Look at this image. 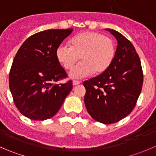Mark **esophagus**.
I'll use <instances>...</instances> for the list:
<instances>
[{
  "label": "esophagus",
  "mask_w": 156,
  "mask_h": 156,
  "mask_svg": "<svg viewBox=\"0 0 156 156\" xmlns=\"http://www.w3.org/2000/svg\"><path fill=\"white\" fill-rule=\"evenodd\" d=\"M72 84H73V85H78V84H81V81H77V80H74V81H72Z\"/></svg>",
  "instance_id": "1"
}]
</instances>
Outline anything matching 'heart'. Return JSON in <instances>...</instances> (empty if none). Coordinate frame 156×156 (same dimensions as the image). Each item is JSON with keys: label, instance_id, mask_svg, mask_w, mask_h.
<instances>
[{"label": "heart", "instance_id": "1", "mask_svg": "<svg viewBox=\"0 0 156 156\" xmlns=\"http://www.w3.org/2000/svg\"><path fill=\"white\" fill-rule=\"evenodd\" d=\"M115 56V45L112 39L96 31L80 33L71 40V45L62 43L56 50V59L65 69H72L80 58L82 60L69 72L72 78L105 72Z\"/></svg>", "mask_w": 156, "mask_h": 156}]
</instances>
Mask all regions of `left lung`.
Returning a JSON list of instances; mask_svg holds the SVG:
<instances>
[{
	"label": "left lung",
	"mask_w": 156,
	"mask_h": 156,
	"mask_svg": "<svg viewBox=\"0 0 156 156\" xmlns=\"http://www.w3.org/2000/svg\"><path fill=\"white\" fill-rule=\"evenodd\" d=\"M118 41L109 67L85 81L84 103L90 115L105 125L128 115L136 104L144 82L140 59L131 42L115 30L106 29Z\"/></svg>",
	"instance_id": "left-lung-1"
}]
</instances>
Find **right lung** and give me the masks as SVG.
I'll use <instances>...</instances> for the list:
<instances>
[{
    "mask_svg": "<svg viewBox=\"0 0 156 156\" xmlns=\"http://www.w3.org/2000/svg\"><path fill=\"white\" fill-rule=\"evenodd\" d=\"M72 29H48L26 39L17 51L9 75V86L19 111L31 120L44 121L56 114L72 89L56 57L57 47Z\"/></svg>",
    "mask_w": 156,
    "mask_h": 156,
    "instance_id": "add662e5",
    "label": "right lung"
}]
</instances>
